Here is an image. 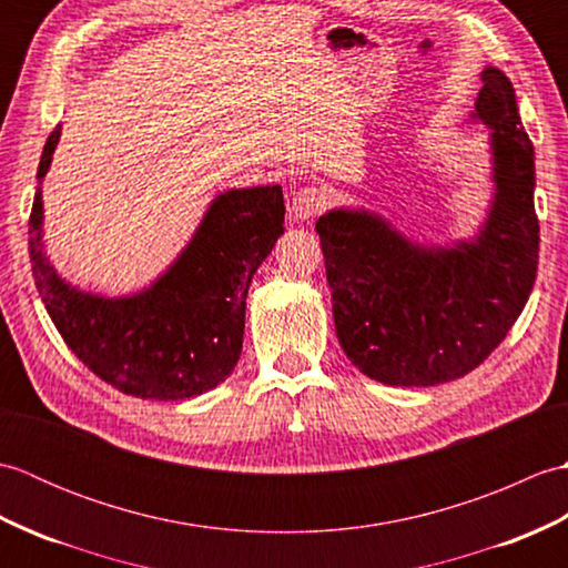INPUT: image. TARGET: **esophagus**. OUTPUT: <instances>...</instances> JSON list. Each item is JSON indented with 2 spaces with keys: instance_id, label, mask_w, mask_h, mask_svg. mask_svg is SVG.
I'll list each match as a JSON object with an SVG mask.
<instances>
[{
  "instance_id": "obj_1",
  "label": "esophagus",
  "mask_w": 568,
  "mask_h": 568,
  "mask_svg": "<svg viewBox=\"0 0 568 568\" xmlns=\"http://www.w3.org/2000/svg\"><path fill=\"white\" fill-rule=\"evenodd\" d=\"M322 207H324V195H322V192L317 187H303V190L295 192L291 212H293L295 220L305 222V220H310V216H315Z\"/></svg>"
}]
</instances>
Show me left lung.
I'll return each mask as SVG.
<instances>
[{
  "instance_id": "1",
  "label": "left lung",
  "mask_w": 568,
  "mask_h": 568,
  "mask_svg": "<svg viewBox=\"0 0 568 568\" xmlns=\"http://www.w3.org/2000/svg\"><path fill=\"white\" fill-rule=\"evenodd\" d=\"M476 119L493 129L496 200L474 241L419 246L364 210H332L317 234L336 336L385 385H439L484 364L532 293L539 261L535 146L513 82L486 68Z\"/></svg>"
}]
</instances>
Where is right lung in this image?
<instances>
[{"label":"right lung","mask_w":568,"mask_h":568,"mask_svg":"<svg viewBox=\"0 0 568 568\" xmlns=\"http://www.w3.org/2000/svg\"><path fill=\"white\" fill-rule=\"evenodd\" d=\"M60 124L48 136L39 183ZM41 187L29 216V256L48 317L94 376L143 400H183L229 378L244 342L253 273L283 234L281 185L229 190L212 202L180 258L131 297L82 293L60 277L41 244Z\"/></svg>","instance_id":"add662e5"}]
</instances>
